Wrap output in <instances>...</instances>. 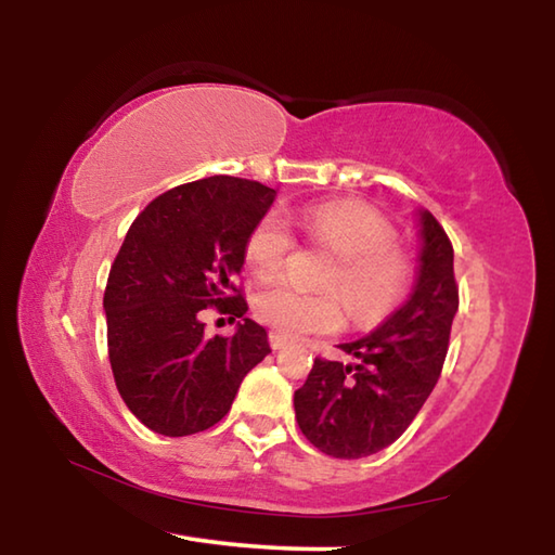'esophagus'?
<instances>
[{
  "instance_id": "esophagus-1",
  "label": "esophagus",
  "mask_w": 555,
  "mask_h": 555,
  "mask_svg": "<svg viewBox=\"0 0 555 555\" xmlns=\"http://www.w3.org/2000/svg\"><path fill=\"white\" fill-rule=\"evenodd\" d=\"M269 345H271V350H284V347H288V340H286L284 335L271 333V335H269Z\"/></svg>"
}]
</instances>
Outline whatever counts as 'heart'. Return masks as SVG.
Wrapping results in <instances>:
<instances>
[{
  "mask_svg": "<svg viewBox=\"0 0 555 555\" xmlns=\"http://www.w3.org/2000/svg\"><path fill=\"white\" fill-rule=\"evenodd\" d=\"M306 234L337 255L325 274V286L343 291L360 321H377L399 304L406 288L409 264L393 249L391 224L367 205L337 201L300 210L294 218ZM294 249V234L284 215L269 212L249 232L244 259L251 274L269 279L286 264ZM259 323L274 327L284 337L337 331L347 308L340 294H308L286 281L269 284L255 296Z\"/></svg>",
  "mask_w": 555,
  "mask_h": 555,
  "instance_id": "1",
  "label": "heart"
}]
</instances>
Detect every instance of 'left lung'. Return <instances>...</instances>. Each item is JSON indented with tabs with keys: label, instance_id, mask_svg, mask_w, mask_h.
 Returning a JSON list of instances; mask_svg holds the SVG:
<instances>
[{
	"label": "left lung",
	"instance_id": "obj_1",
	"mask_svg": "<svg viewBox=\"0 0 555 555\" xmlns=\"http://www.w3.org/2000/svg\"><path fill=\"white\" fill-rule=\"evenodd\" d=\"M416 279L406 300L352 343L337 345L350 362L318 357L294 393L298 428L325 455L357 460L391 446L443 370L457 313L453 244L428 210H416Z\"/></svg>",
	"mask_w": 555,
	"mask_h": 555
}]
</instances>
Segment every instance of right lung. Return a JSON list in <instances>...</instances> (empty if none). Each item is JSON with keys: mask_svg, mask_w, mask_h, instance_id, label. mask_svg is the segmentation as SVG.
<instances>
[{"mask_svg": "<svg viewBox=\"0 0 555 555\" xmlns=\"http://www.w3.org/2000/svg\"><path fill=\"white\" fill-rule=\"evenodd\" d=\"M274 198L257 181L212 176L171 188L131 222L102 308L117 389L154 434L181 438L218 424L271 352L264 327L244 318L234 279ZM208 305L243 318L232 338L204 337Z\"/></svg>", "mask_w": 555, "mask_h": 555, "instance_id": "add662e5", "label": "right lung"}]
</instances>
